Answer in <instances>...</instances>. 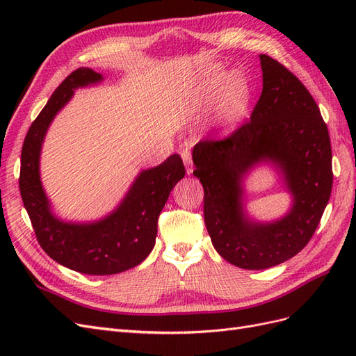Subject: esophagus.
I'll list each match as a JSON object with an SVG mask.
<instances>
[{"mask_svg": "<svg viewBox=\"0 0 356 356\" xmlns=\"http://www.w3.org/2000/svg\"><path fill=\"white\" fill-rule=\"evenodd\" d=\"M181 157H182V161H184V165L187 168V172H188V174H191V172H193V169H191L193 161H191V154H190L188 149H184V152L181 153Z\"/></svg>", "mask_w": 356, "mask_h": 356, "instance_id": "34e87169", "label": "esophagus"}]
</instances>
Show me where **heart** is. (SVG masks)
<instances>
[{"label":"heart","instance_id":"1","mask_svg":"<svg viewBox=\"0 0 356 356\" xmlns=\"http://www.w3.org/2000/svg\"><path fill=\"white\" fill-rule=\"evenodd\" d=\"M221 89L217 118L224 132H230L238 127L248 114L251 105V86L242 74H232L220 67H212L203 74L197 89L188 101L186 110L195 114L207 106Z\"/></svg>","mask_w":356,"mask_h":356}]
</instances>
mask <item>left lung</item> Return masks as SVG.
<instances>
[{"instance_id": "8db88e82", "label": "left lung", "mask_w": 356, "mask_h": 356, "mask_svg": "<svg viewBox=\"0 0 356 356\" xmlns=\"http://www.w3.org/2000/svg\"><path fill=\"white\" fill-rule=\"evenodd\" d=\"M263 92L251 120L220 141L193 148V170L204 190L203 215L217 252L246 270L293 258L314 236L332 187L331 143L315 99L282 63L260 55ZM261 163L283 175L293 203L282 219L247 217L243 178Z\"/></svg>"}]
</instances>
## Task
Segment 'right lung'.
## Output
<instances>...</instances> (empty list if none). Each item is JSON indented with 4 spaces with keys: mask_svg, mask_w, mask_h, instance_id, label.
Segmentation results:
<instances>
[{
    "mask_svg": "<svg viewBox=\"0 0 356 356\" xmlns=\"http://www.w3.org/2000/svg\"><path fill=\"white\" fill-rule=\"evenodd\" d=\"M102 80L99 72L79 68L59 84L26 134L19 177L20 195L42 250L71 270L96 276L120 273L145 260L156 243L159 215L186 175L181 157L172 154L161 165L139 172L120 204L98 221H63L53 213L40 178L42 141L74 90Z\"/></svg>",
    "mask_w": 356,
    "mask_h": 356,
    "instance_id": "1",
    "label": "right lung"
}]
</instances>
